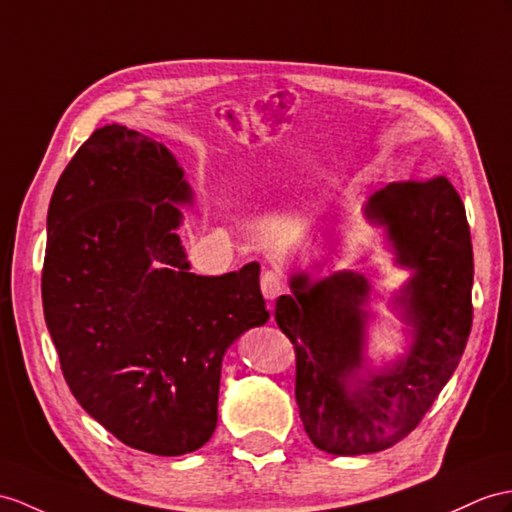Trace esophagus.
<instances>
[{"instance_id":"34e87169","label":"esophagus","mask_w":512,"mask_h":512,"mask_svg":"<svg viewBox=\"0 0 512 512\" xmlns=\"http://www.w3.org/2000/svg\"><path fill=\"white\" fill-rule=\"evenodd\" d=\"M260 289L263 295L273 302V299L280 297L286 291V278L280 269H267L263 276H260Z\"/></svg>"}]
</instances>
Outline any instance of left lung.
Listing matches in <instances>:
<instances>
[{
    "mask_svg": "<svg viewBox=\"0 0 512 512\" xmlns=\"http://www.w3.org/2000/svg\"><path fill=\"white\" fill-rule=\"evenodd\" d=\"M365 213L386 226L397 265L413 269L397 299L415 330L408 358L358 380L369 295L358 273H334L313 286L295 276L293 295H280L273 313L295 350L304 430L336 456L382 452L406 439L452 378L473 321L471 234L447 176L386 184Z\"/></svg>",
    "mask_w": 512,
    "mask_h": 512,
    "instance_id": "1",
    "label": "left lung"
}]
</instances>
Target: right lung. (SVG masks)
<instances>
[{
    "instance_id": "obj_1",
    "label": "right lung",
    "mask_w": 512,
    "mask_h": 512,
    "mask_svg": "<svg viewBox=\"0 0 512 512\" xmlns=\"http://www.w3.org/2000/svg\"><path fill=\"white\" fill-rule=\"evenodd\" d=\"M184 202L169 149L112 123L69 160L47 213L41 295L62 376L112 436L156 456L213 436L223 354L269 319L258 263L189 271L173 232Z\"/></svg>"
}]
</instances>
